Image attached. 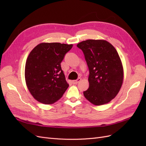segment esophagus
<instances>
[{"label":"esophagus","instance_id":"34e87169","mask_svg":"<svg viewBox=\"0 0 146 146\" xmlns=\"http://www.w3.org/2000/svg\"><path fill=\"white\" fill-rule=\"evenodd\" d=\"M81 80V78H78V79H77V80H72V83L73 84H77L79 82H80Z\"/></svg>","mask_w":146,"mask_h":146}]
</instances>
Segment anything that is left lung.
Returning <instances> with one entry per match:
<instances>
[{"label": "left lung", "instance_id": "left-lung-1", "mask_svg": "<svg viewBox=\"0 0 146 146\" xmlns=\"http://www.w3.org/2000/svg\"><path fill=\"white\" fill-rule=\"evenodd\" d=\"M77 46L82 50L88 68L89 88L85 98L94 105L110 102L118 94L123 80V69L116 49L104 39H88Z\"/></svg>", "mask_w": 146, "mask_h": 146}]
</instances>
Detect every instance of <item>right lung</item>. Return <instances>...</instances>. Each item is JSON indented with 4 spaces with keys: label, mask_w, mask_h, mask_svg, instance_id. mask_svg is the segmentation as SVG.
Returning a JSON list of instances; mask_svg holds the SVG:
<instances>
[{
    "label": "right lung",
    "mask_w": 146,
    "mask_h": 146,
    "mask_svg": "<svg viewBox=\"0 0 146 146\" xmlns=\"http://www.w3.org/2000/svg\"><path fill=\"white\" fill-rule=\"evenodd\" d=\"M72 44L42 42L30 52L25 67L26 85L35 99L52 104L63 96L69 87L61 63Z\"/></svg>",
    "instance_id": "obj_1"
}]
</instances>
